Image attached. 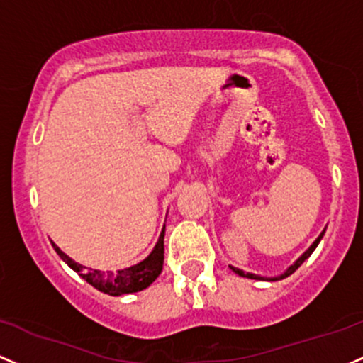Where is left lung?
Returning a JSON list of instances; mask_svg holds the SVG:
<instances>
[{
  "label": "left lung",
  "instance_id": "left-lung-1",
  "mask_svg": "<svg viewBox=\"0 0 363 363\" xmlns=\"http://www.w3.org/2000/svg\"><path fill=\"white\" fill-rule=\"evenodd\" d=\"M324 233H325V230H322V234H320V236H318V238H317V240H315V242H313V245H312V246H310V248H308V250H306V252H305L303 255H301V257H300V258H298V260H296V262H294V265H291V267H289V269H288V270H286V272H284V274H282V276H281V277H270V281H279V279H284V277L291 276V274L294 272V270H296V269H298V267H300L301 264H303V262L306 260V258H308V257H310V255H312V253H313V250H315V248H317V245H318V242H320V240H322V236H324ZM230 269H233V270H234V272H236V274H240V276H241V277H248V279H265V277H260V276H255V274H250V272H242V270H241V269H236V267H230Z\"/></svg>",
  "mask_w": 363,
  "mask_h": 363
}]
</instances>
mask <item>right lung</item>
<instances>
[{"instance_id":"1","label":"right lung","mask_w":363,"mask_h":363,"mask_svg":"<svg viewBox=\"0 0 363 363\" xmlns=\"http://www.w3.org/2000/svg\"><path fill=\"white\" fill-rule=\"evenodd\" d=\"M163 236H165V227H163L157 246L150 253V257H146L145 260L139 262L136 265L129 267V269L117 270L115 274H105L96 269H87V267L72 260L69 255L63 253L55 242H51V245H53L55 252L60 255V258L70 269H74L82 279H86L91 286H94L98 291L110 294V296H121V294L143 291V289L148 288L155 279L160 276L163 269Z\"/></svg>"}]
</instances>
